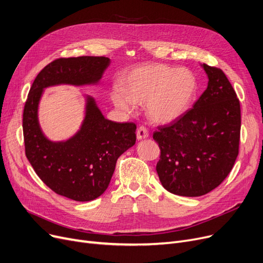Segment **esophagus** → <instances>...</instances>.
<instances>
[{
	"mask_svg": "<svg viewBox=\"0 0 263 263\" xmlns=\"http://www.w3.org/2000/svg\"><path fill=\"white\" fill-rule=\"evenodd\" d=\"M147 137H148V130L144 126H140L138 130H137V139L142 140L147 138Z\"/></svg>",
	"mask_w": 263,
	"mask_h": 263,
	"instance_id": "34e87169",
	"label": "esophagus"
}]
</instances>
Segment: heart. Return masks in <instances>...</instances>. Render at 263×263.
Returning a JSON list of instances; mask_svg holds the SVG:
<instances>
[{
  "instance_id": "heart-1",
  "label": "heart",
  "mask_w": 263,
  "mask_h": 263,
  "mask_svg": "<svg viewBox=\"0 0 263 263\" xmlns=\"http://www.w3.org/2000/svg\"><path fill=\"white\" fill-rule=\"evenodd\" d=\"M110 93L114 105L133 114L138 104H145L148 118L167 124L179 120L190 109L197 92L196 76L187 68L154 64L135 68Z\"/></svg>"
}]
</instances>
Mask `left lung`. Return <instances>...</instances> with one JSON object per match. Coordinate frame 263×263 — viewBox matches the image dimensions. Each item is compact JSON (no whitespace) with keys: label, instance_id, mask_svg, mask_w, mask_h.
<instances>
[{"label":"left lung","instance_id":"8db88e82","mask_svg":"<svg viewBox=\"0 0 263 263\" xmlns=\"http://www.w3.org/2000/svg\"><path fill=\"white\" fill-rule=\"evenodd\" d=\"M201 66L209 78L206 90L183 117L153 134L160 147L159 181L168 192L184 197L216 189L239 154V99L221 69Z\"/></svg>","mask_w":263,"mask_h":263}]
</instances>
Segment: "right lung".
Returning <instances> with one entry per match:
<instances>
[{
    "label": "right lung",
    "instance_id": "add662e5",
    "mask_svg": "<svg viewBox=\"0 0 263 263\" xmlns=\"http://www.w3.org/2000/svg\"><path fill=\"white\" fill-rule=\"evenodd\" d=\"M110 64L105 57L62 58L37 74L23 110L26 155L40 179L58 195L91 201L107 190L118 158L136 143V124L105 119L95 99L85 96L79 130L65 141H51L39 121L44 89L58 84H97Z\"/></svg>",
    "mask_w": 263,
    "mask_h": 263
}]
</instances>
